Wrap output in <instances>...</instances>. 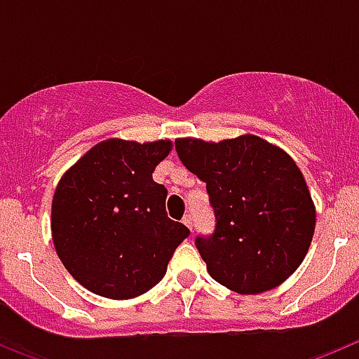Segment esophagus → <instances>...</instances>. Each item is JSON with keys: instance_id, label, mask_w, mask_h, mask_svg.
Instances as JSON below:
<instances>
[{"instance_id": "34e87169", "label": "esophagus", "mask_w": 359, "mask_h": 359, "mask_svg": "<svg viewBox=\"0 0 359 359\" xmlns=\"http://www.w3.org/2000/svg\"><path fill=\"white\" fill-rule=\"evenodd\" d=\"M183 224L192 230V226H194V219H192V215H185V217H183Z\"/></svg>"}]
</instances>
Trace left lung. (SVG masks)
<instances>
[{
  "label": "left lung",
  "instance_id": "1",
  "mask_svg": "<svg viewBox=\"0 0 359 359\" xmlns=\"http://www.w3.org/2000/svg\"><path fill=\"white\" fill-rule=\"evenodd\" d=\"M174 145L207 185L214 210V231L196 237L210 277L243 294L282 284L302 264L315 233V207L297 163L253 135L219 144L180 138Z\"/></svg>",
  "mask_w": 359,
  "mask_h": 359
}]
</instances>
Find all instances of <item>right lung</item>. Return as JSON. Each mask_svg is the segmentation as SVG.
I'll use <instances>...</instances> for the list:
<instances>
[{
	"label": "right lung",
	"mask_w": 359,
	"mask_h": 359,
	"mask_svg": "<svg viewBox=\"0 0 359 359\" xmlns=\"http://www.w3.org/2000/svg\"><path fill=\"white\" fill-rule=\"evenodd\" d=\"M169 140L95 145L61 177L52 201L57 255L79 284L126 300L163 278L174 250L190 236L167 217V189L152 180Z\"/></svg>",
	"instance_id": "add662e5"
}]
</instances>
